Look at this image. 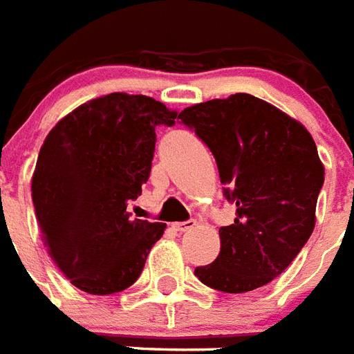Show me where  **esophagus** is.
<instances>
[{
  "label": "esophagus",
  "instance_id": "34e87169",
  "mask_svg": "<svg viewBox=\"0 0 354 354\" xmlns=\"http://www.w3.org/2000/svg\"><path fill=\"white\" fill-rule=\"evenodd\" d=\"M195 225H197V221L191 219V221H184V223H174L172 227H174V230H178V232H187V230L195 229Z\"/></svg>",
  "mask_w": 354,
  "mask_h": 354
}]
</instances>
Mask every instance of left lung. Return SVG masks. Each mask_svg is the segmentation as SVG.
I'll use <instances>...</instances> for the list:
<instances>
[{
	"label": "left lung",
	"instance_id": "left-lung-1",
	"mask_svg": "<svg viewBox=\"0 0 354 354\" xmlns=\"http://www.w3.org/2000/svg\"><path fill=\"white\" fill-rule=\"evenodd\" d=\"M180 120L216 157L234 223L219 229L221 251L195 276L212 289L248 292L270 283L313 232L324 165L310 131L250 93L191 104Z\"/></svg>",
	"mask_w": 354,
	"mask_h": 354
}]
</instances>
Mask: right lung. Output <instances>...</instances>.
<instances>
[{"label": "right lung", "instance_id": "right-lung-1", "mask_svg": "<svg viewBox=\"0 0 354 354\" xmlns=\"http://www.w3.org/2000/svg\"><path fill=\"white\" fill-rule=\"evenodd\" d=\"M178 112L148 95L95 97L57 122L31 178L39 229L52 261L84 292L127 289L167 225L131 219L127 203L150 176L157 125Z\"/></svg>", "mask_w": 354, "mask_h": 354}]
</instances>
